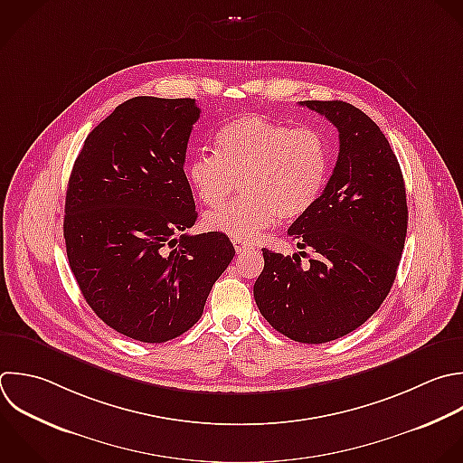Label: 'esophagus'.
Here are the masks:
<instances>
[{"instance_id":"esophagus-1","label":"esophagus","mask_w":463,"mask_h":463,"mask_svg":"<svg viewBox=\"0 0 463 463\" xmlns=\"http://www.w3.org/2000/svg\"><path fill=\"white\" fill-rule=\"evenodd\" d=\"M232 242H233V248H235V251L239 255L244 253V251H251L253 250V244H250V242H244V241H239V239H232Z\"/></svg>"}]
</instances>
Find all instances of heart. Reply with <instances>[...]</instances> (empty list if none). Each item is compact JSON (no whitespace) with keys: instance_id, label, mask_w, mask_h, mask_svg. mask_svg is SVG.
I'll return each instance as SVG.
<instances>
[{"instance_id":"obj_1","label":"heart","mask_w":463,"mask_h":463,"mask_svg":"<svg viewBox=\"0 0 463 463\" xmlns=\"http://www.w3.org/2000/svg\"><path fill=\"white\" fill-rule=\"evenodd\" d=\"M217 154H199L188 179L199 199L222 206L241 181L242 197L204 217V226L244 242L255 241L277 219L307 213L329 174L326 137L309 127L246 114L224 125L215 137Z\"/></svg>"}]
</instances>
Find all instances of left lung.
Returning <instances> with one entry per match:
<instances>
[{
  "mask_svg": "<svg viewBox=\"0 0 463 463\" xmlns=\"http://www.w3.org/2000/svg\"><path fill=\"white\" fill-rule=\"evenodd\" d=\"M338 130V159L313 208L288 230L315 257L262 250L253 297L284 336L324 344L360 327L383 302L396 277L407 233L405 184L389 141L356 107L300 101Z\"/></svg>",
  "mask_w": 463,
  "mask_h": 463,
  "instance_id": "1",
  "label": "left lung"
}]
</instances>
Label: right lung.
I'll use <instances>...</instances> for the list:
<instances>
[{
	"label": "right lung",
	"mask_w": 463,
	"mask_h": 463,
	"mask_svg": "<svg viewBox=\"0 0 463 463\" xmlns=\"http://www.w3.org/2000/svg\"><path fill=\"white\" fill-rule=\"evenodd\" d=\"M199 116L190 98H132L89 134L69 179L71 269L94 313L139 342L188 331L235 255L224 233H184L197 219L184 159Z\"/></svg>",
	"instance_id": "obj_1"
}]
</instances>
